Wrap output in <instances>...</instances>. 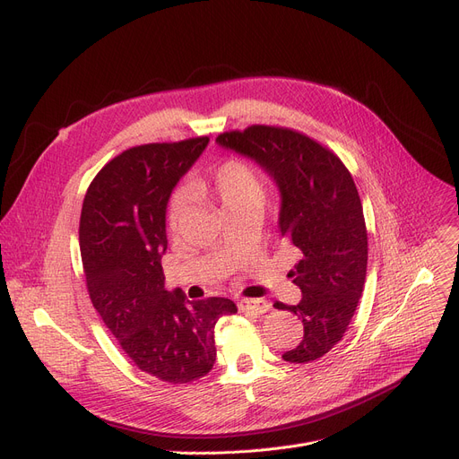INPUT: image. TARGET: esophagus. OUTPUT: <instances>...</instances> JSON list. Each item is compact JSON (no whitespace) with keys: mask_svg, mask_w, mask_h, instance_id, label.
I'll list each match as a JSON object with an SVG mask.
<instances>
[{"mask_svg":"<svg viewBox=\"0 0 459 459\" xmlns=\"http://www.w3.org/2000/svg\"><path fill=\"white\" fill-rule=\"evenodd\" d=\"M239 310L243 313H254V315H265L269 310V303L264 299H241Z\"/></svg>","mask_w":459,"mask_h":459,"instance_id":"1","label":"esophagus"}]
</instances>
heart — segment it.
I'll return each instance as SVG.
<instances>
[{"instance_id":"1","label":"heart","mask_w":459,"mask_h":459,"mask_svg":"<svg viewBox=\"0 0 459 459\" xmlns=\"http://www.w3.org/2000/svg\"><path fill=\"white\" fill-rule=\"evenodd\" d=\"M192 192L212 195L224 214L248 207H260L265 199V185L262 175L247 161L228 160L220 163L216 171L207 178L192 182ZM190 209V194L186 190H175L168 204V222L177 228Z\"/></svg>"}]
</instances>
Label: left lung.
<instances>
[{
	"instance_id": "1",
	"label": "left lung",
	"mask_w": 459,
	"mask_h": 459,
	"mask_svg": "<svg viewBox=\"0 0 459 459\" xmlns=\"http://www.w3.org/2000/svg\"><path fill=\"white\" fill-rule=\"evenodd\" d=\"M216 144L260 166L281 195L279 231L298 264L288 273L298 305L274 303L303 322V339L282 358L308 363L342 339L368 273V230L352 175L310 137L273 126L228 132Z\"/></svg>"
}]
</instances>
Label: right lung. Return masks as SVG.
<instances>
[{
  "instance_id": "add662e5",
  "label": "right lung",
  "mask_w": 459,
  "mask_h": 459,
  "mask_svg": "<svg viewBox=\"0 0 459 459\" xmlns=\"http://www.w3.org/2000/svg\"><path fill=\"white\" fill-rule=\"evenodd\" d=\"M209 137L141 144L91 180L81 212V255L90 299L137 368L163 382L205 377L216 361L214 325L237 313L228 298L188 301L163 286L166 214L177 182Z\"/></svg>"
}]
</instances>
